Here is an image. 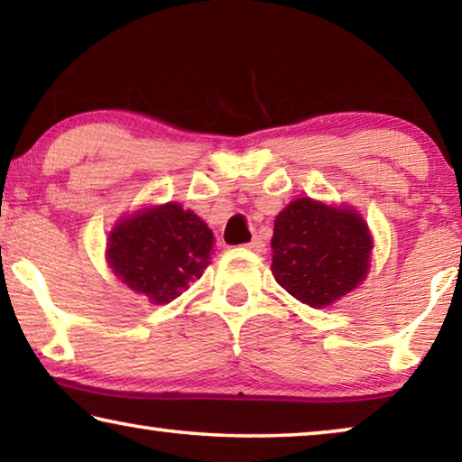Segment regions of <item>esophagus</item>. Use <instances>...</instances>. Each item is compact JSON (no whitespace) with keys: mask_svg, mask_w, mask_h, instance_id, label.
Instances as JSON below:
<instances>
[{"mask_svg":"<svg viewBox=\"0 0 462 462\" xmlns=\"http://www.w3.org/2000/svg\"><path fill=\"white\" fill-rule=\"evenodd\" d=\"M249 249L254 251V253H263L265 251V240L259 238V236H254L251 243H249Z\"/></svg>","mask_w":462,"mask_h":462,"instance_id":"esophagus-1","label":"esophagus"}]
</instances>
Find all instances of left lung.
Returning a JSON list of instances; mask_svg holds the SVG:
<instances>
[{"instance_id":"left-lung-1","label":"left lung","mask_w":462,"mask_h":462,"mask_svg":"<svg viewBox=\"0 0 462 462\" xmlns=\"http://www.w3.org/2000/svg\"><path fill=\"white\" fill-rule=\"evenodd\" d=\"M374 236L350 205L294 199L275 216L272 273L313 309L334 305L367 278Z\"/></svg>"}]
</instances>
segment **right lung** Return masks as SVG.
Wrapping results in <instances>:
<instances>
[{"instance_id":"obj_1","label":"right lung","mask_w":462,"mask_h":462,"mask_svg":"<svg viewBox=\"0 0 462 462\" xmlns=\"http://www.w3.org/2000/svg\"><path fill=\"white\" fill-rule=\"evenodd\" d=\"M213 243L195 211L170 201L122 216L107 234L106 259L130 291L165 305L208 270Z\"/></svg>"}]
</instances>
